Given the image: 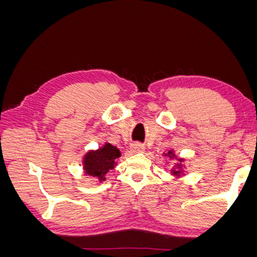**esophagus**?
<instances>
[{
    "instance_id": "obj_1",
    "label": "esophagus",
    "mask_w": 257,
    "mask_h": 257,
    "mask_svg": "<svg viewBox=\"0 0 257 257\" xmlns=\"http://www.w3.org/2000/svg\"><path fill=\"white\" fill-rule=\"evenodd\" d=\"M144 149H145V146L140 143H135L131 145V150L133 152H143Z\"/></svg>"
}]
</instances>
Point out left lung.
<instances>
[{"instance_id":"1","label":"left lung","mask_w":257,"mask_h":257,"mask_svg":"<svg viewBox=\"0 0 257 257\" xmlns=\"http://www.w3.org/2000/svg\"><path fill=\"white\" fill-rule=\"evenodd\" d=\"M168 154H172V152H171V151H170V152H168ZM175 173H177V172H175ZM178 173H179V172H178Z\"/></svg>"}]
</instances>
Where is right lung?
<instances>
[{
	"instance_id": "1",
	"label": "right lung",
	"mask_w": 257,
	"mask_h": 257,
	"mask_svg": "<svg viewBox=\"0 0 257 257\" xmlns=\"http://www.w3.org/2000/svg\"><path fill=\"white\" fill-rule=\"evenodd\" d=\"M120 157V151L111 144H106L98 151H91L84 158L86 174L104 180V174L114 167V160Z\"/></svg>"
}]
</instances>
